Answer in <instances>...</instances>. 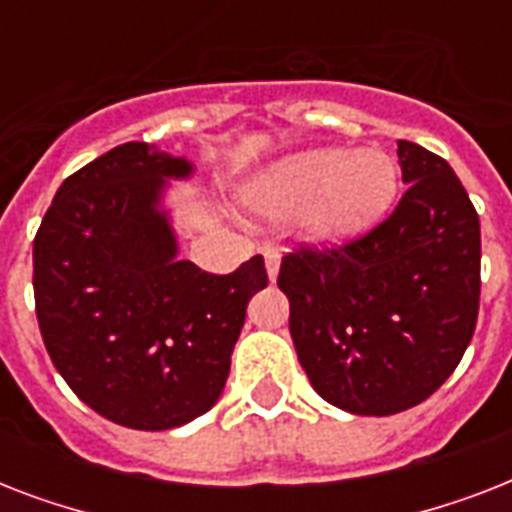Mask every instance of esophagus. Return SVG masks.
Listing matches in <instances>:
<instances>
[{
    "label": "esophagus",
    "instance_id": "esophagus-1",
    "mask_svg": "<svg viewBox=\"0 0 512 512\" xmlns=\"http://www.w3.org/2000/svg\"><path fill=\"white\" fill-rule=\"evenodd\" d=\"M279 263H281L279 252L268 249V252H265V271H268V279L271 281H276V276H279Z\"/></svg>",
    "mask_w": 512,
    "mask_h": 512
}]
</instances>
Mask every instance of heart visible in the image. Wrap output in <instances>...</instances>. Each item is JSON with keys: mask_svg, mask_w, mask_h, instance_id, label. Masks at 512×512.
I'll use <instances>...</instances> for the list:
<instances>
[{"mask_svg": "<svg viewBox=\"0 0 512 512\" xmlns=\"http://www.w3.org/2000/svg\"><path fill=\"white\" fill-rule=\"evenodd\" d=\"M396 188V164L382 151L319 148L276 164L257 183L252 201L271 217L303 209V233L313 244H345L388 212Z\"/></svg>", "mask_w": 512, "mask_h": 512, "instance_id": "b5f03b06", "label": "heart"}]
</instances>
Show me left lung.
I'll return each mask as SVG.
<instances>
[{"mask_svg": "<svg viewBox=\"0 0 512 512\" xmlns=\"http://www.w3.org/2000/svg\"><path fill=\"white\" fill-rule=\"evenodd\" d=\"M409 185L388 220L281 260L289 332L313 390L361 417L422 404L457 369L478 321L481 223L446 159L398 140Z\"/></svg>", "mask_w": 512, "mask_h": 512, "instance_id": "left-lung-1", "label": "left lung"}]
</instances>
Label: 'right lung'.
I'll list each match as a JSON object with an SVG mask.
<instances>
[{
	"label": "right lung",
	"instance_id": "right-lung-1",
	"mask_svg": "<svg viewBox=\"0 0 512 512\" xmlns=\"http://www.w3.org/2000/svg\"><path fill=\"white\" fill-rule=\"evenodd\" d=\"M193 164L124 143L63 180L34 239L44 348L68 388L106 420L180 428L215 406L263 257L228 276L177 260L162 196Z\"/></svg>",
	"mask_w": 512,
	"mask_h": 512
}]
</instances>
